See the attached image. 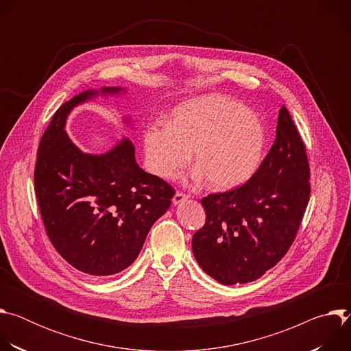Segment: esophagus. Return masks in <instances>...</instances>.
I'll use <instances>...</instances> for the list:
<instances>
[{
	"label": "esophagus",
	"instance_id": "1",
	"mask_svg": "<svg viewBox=\"0 0 351 351\" xmlns=\"http://www.w3.org/2000/svg\"><path fill=\"white\" fill-rule=\"evenodd\" d=\"M187 194L186 193H183V191H176L175 193V195H173V198H172V203L176 206V204H180V203H183L184 199H187Z\"/></svg>",
	"mask_w": 351,
	"mask_h": 351
}]
</instances>
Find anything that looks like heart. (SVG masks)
I'll return each instance as SVG.
<instances>
[{
    "instance_id": "heart-1",
    "label": "heart",
    "mask_w": 351,
    "mask_h": 351,
    "mask_svg": "<svg viewBox=\"0 0 351 351\" xmlns=\"http://www.w3.org/2000/svg\"><path fill=\"white\" fill-rule=\"evenodd\" d=\"M265 147L264 126L252 110L222 95H208L179 106L168 126L148 128L144 152L149 171L169 179L189 162L208 186L234 189L254 175Z\"/></svg>"
}]
</instances>
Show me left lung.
Segmentation results:
<instances>
[{"label":"left lung","mask_w":351,"mask_h":351,"mask_svg":"<svg viewBox=\"0 0 351 351\" xmlns=\"http://www.w3.org/2000/svg\"><path fill=\"white\" fill-rule=\"evenodd\" d=\"M306 145L287 108L269 153L244 184L202 198L207 219L191 240L198 265L222 285L261 278L287 253L310 202Z\"/></svg>","instance_id":"left-lung-1"}]
</instances>
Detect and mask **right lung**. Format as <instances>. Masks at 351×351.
<instances>
[{
  "mask_svg": "<svg viewBox=\"0 0 351 351\" xmlns=\"http://www.w3.org/2000/svg\"><path fill=\"white\" fill-rule=\"evenodd\" d=\"M95 94L80 93L53 115L37 149L34 190L47 236L60 256L84 274L110 276L133 264L175 190L137 165L128 138L101 156L84 154L69 140L64 130L68 114Z\"/></svg>",
  "mask_w": 351,
  "mask_h": 351,
  "instance_id": "obj_1",
  "label": "right lung"
}]
</instances>
